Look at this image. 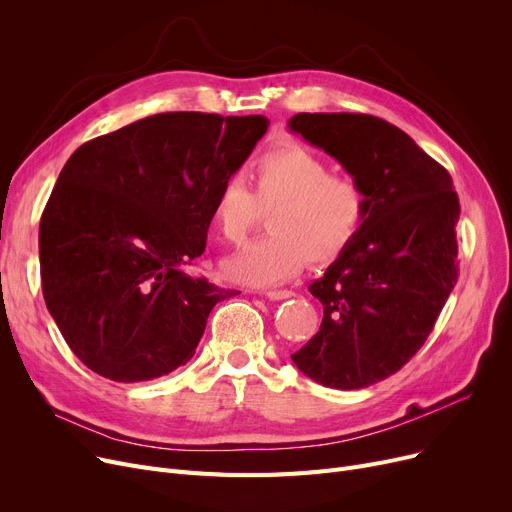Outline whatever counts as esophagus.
<instances>
[{
	"label": "esophagus",
	"instance_id": "34e87169",
	"mask_svg": "<svg viewBox=\"0 0 512 512\" xmlns=\"http://www.w3.org/2000/svg\"><path fill=\"white\" fill-rule=\"evenodd\" d=\"M265 297L270 301H284V299L294 297V292L292 290H267Z\"/></svg>",
	"mask_w": 512,
	"mask_h": 512
}]
</instances>
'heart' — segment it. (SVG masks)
Returning a JSON list of instances; mask_svg holds the SVG:
<instances>
[{
  "instance_id": "obj_1",
  "label": "heart",
  "mask_w": 512,
  "mask_h": 512,
  "mask_svg": "<svg viewBox=\"0 0 512 512\" xmlns=\"http://www.w3.org/2000/svg\"><path fill=\"white\" fill-rule=\"evenodd\" d=\"M255 191L240 178L226 180L211 205L215 232L230 245H242L272 211L270 230L226 261V274L249 286H274L311 263H332L363 232L369 193L344 174H332L328 161L301 143L267 149L253 164Z\"/></svg>"
}]
</instances>
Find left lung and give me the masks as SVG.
Instances as JSON below:
<instances>
[{
  "label": "left lung",
  "instance_id": "1",
  "mask_svg": "<svg viewBox=\"0 0 512 512\" xmlns=\"http://www.w3.org/2000/svg\"><path fill=\"white\" fill-rule=\"evenodd\" d=\"M288 126L336 157L371 201L351 249L309 286L324 319L292 361L321 386L367 388L419 351L450 297L459 195L446 168L382 118L297 114Z\"/></svg>",
  "mask_w": 512,
  "mask_h": 512
}]
</instances>
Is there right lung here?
Returning a JSON list of instances; mask_svg holds the SVG:
<instances>
[{"instance_id":"obj_1","label":"right lung","mask_w":512,"mask_h":512,"mask_svg":"<svg viewBox=\"0 0 512 512\" xmlns=\"http://www.w3.org/2000/svg\"><path fill=\"white\" fill-rule=\"evenodd\" d=\"M270 120L166 112L80 145L39 226L45 305L72 353L134 384L191 361L215 303L240 294L188 274L211 205Z\"/></svg>"}]
</instances>
